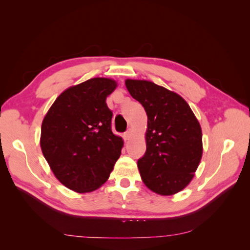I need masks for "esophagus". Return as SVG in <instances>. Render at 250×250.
Returning a JSON list of instances; mask_svg holds the SVG:
<instances>
[{
  "instance_id": "34e87169",
  "label": "esophagus",
  "mask_w": 250,
  "mask_h": 250,
  "mask_svg": "<svg viewBox=\"0 0 250 250\" xmlns=\"http://www.w3.org/2000/svg\"><path fill=\"white\" fill-rule=\"evenodd\" d=\"M131 135H132V129H128V131L125 132V140H129L130 137H131Z\"/></svg>"
}]
</instances>
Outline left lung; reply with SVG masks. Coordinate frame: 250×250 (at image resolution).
Instances as JSON below:
<instances>
[{
	"instance_id": "left-lung-1",
	"label": "left lung",
	"mask_w": 250,
	"mask_h": 250,
	"mask_svg": "<svg viewBox=\"0 0 250 250\" xmlns=\"http://www.w3.org/2000/svg\"><path fill=\"white\" fill-rule=\"evenodd\" d=\"M125 87L147 114L146 152L137 161L143 182L157 194L177 193L193 179L201 162L200 122L176 92L144 79H125Z\"/></svg>"
}]
</instances>
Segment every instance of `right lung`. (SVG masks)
<instances>
[{
	"label": "right lung",
	"instance_id": "1",
	"mask_svg": "<svg viewBox=\"0 0 250 250\" xmlns=\"http://www.w3.org/2000/svg\"><path fill=\"white\" fill-rule=\"evenodd\" d=\"M117 84L94 77L68 87L42 122V152L56 178L75 192L99 189L121 155L124 140L111 131L113 113L106 104Z\"/></svg>",
	"mask_w": 250,
	"mask_h": 250
}]
</instances>
